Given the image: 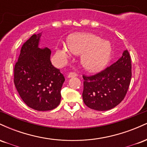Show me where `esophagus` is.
Masks as SVG:
<instances>
[{"instance_id": "1", "label": "esophagus", "mask_w": 147, "mask_h": 147, "mask_svg": "<svg viewBox=\"0 0 147 147\" xmlns=\"http://www.w3.org/2000/svg\"><path fill=\"white\" fill-rule=\"evenodd\" d=\"M77 75L75 72H70V73L68 75V78H71V77H77Z\"/></svg>"}]
</instances>
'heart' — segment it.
Instances as JSON below:
<instances>
[{
  "instance_id": "b5f03b06",
  "label": "heart",
  "mask_w": 147,
  "mask_h": 147,
  "mask_svg": "<svg viewBox=\"0 0 147 147\" xmlns=\"http://www.w3.org/2000/svg\"><path fill=\"white\" fill-rule=\"evenodd\" d=\"M69 51L74 55H81V63L86 70L97 72L107 65L111 58L113 48L109 41L92 34L72 35L68 41V48L62 45L57 50L61 59L65 61L69 58Z\"/></svg>"
}]
</instances>
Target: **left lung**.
<instances>
[{
    "label": "left lung",
    "mask_w": 147,
    "mask_h": 147,
    "mask_svg": "<svg viewBox=\"0 0 147 147\" xmlns=\"http://www.w3.org/2000/svg\"><path fill=\"white\" fill-rule=\"evenodd\" d=\"M131 61L128 50L115 63L95 75L83 76L84 104L104 111L117 106L125 97L131 79Z\"/></svg>",
    "instance_id": "1"
}]
</instances>
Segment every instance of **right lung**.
Wrapping results in <instances>:
<instances>
[{"mask_svg":"<svg viewBox=\"0 0 147 147\" xmlns=\"http://www.w3.org/2000/svg\"><path fill=\"white\" fill-rule=\"evenodd\" d=\"M41 33L34 34L22 46L14 67V85L29 107L50 111L60 104L61 90L65 81L50 61L51 51L38 48Z\"/></svg>","mask_w":147,"mask_h":147,"instance_id":"add662e5","label":"right lung"}]
</instances>
